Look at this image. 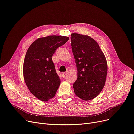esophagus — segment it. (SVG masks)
Masks as SVG:
<instances>
[{
    "label": "esophagus",
    "instance_id": "1",
    "mask_svg": "<svg viewBox=\"0 0 134 134\" xmlns=\"http://www.w3.org/2000/svg\"><path fill=\"white\" fill-rule=\"evenodd\" d=\"M61 74H62V77H63V78H64V77H65L66 76L67 73H66V72H62V73H61Z\"/></svg>",
    "mask_w": 134,
    "mask_h": 134
}]
</instances>
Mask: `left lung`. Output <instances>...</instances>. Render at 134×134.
I'll return each mask as SVG.
<instances>
[{
  "instance_id": "left-lung-1",
  "label": "left lung",
  "mask_w": 134,
  "mask_h": 134,
  "mask_svg": "<svg viewBox=\"0 0 134 134\" xmlns=\"http://www.w3.org/2000/svg\"><path fill=\"white\" fill-rule=\"evenodd\" d=\"M71 40L78 71L73 85L74 93L83 100H92L105 84L108 68L106 57L96 40L88 36L72 33Z\"/></svg>"
}]
</instances>
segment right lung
<instances>
[{
	"mask_svg": "<svg viewBox=\"0 0 134 134\" xmlns=\"http://www.w3.org/2000/svg\"><path fill=\"white\" fill-rule=\"evenodd\" d=\"M69 37L49 36L39 38L28 49L23 66L26 84L39 100L48 101L53 98L61 80L57 74L52 56L57 48L65 44Z\"/></svg>",
	"mask_w": 134,
	"mask_h": 134,
	"instance_id": "obj_1",
	"label": "right lung"
}]
</instances>
